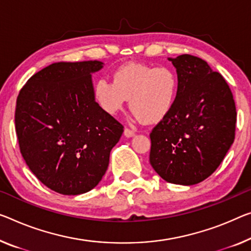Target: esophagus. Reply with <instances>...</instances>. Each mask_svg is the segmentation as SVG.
Listing matches in <instances>:
<instances>
[{
	"mask_svg": "<svg viewBox=\"0 0 251 251\" xmlns=\"http://www.w3.org/2000/svg\"><path fill=\"white\" fill-rule=\"evenodd\" d=\"M134 133H136V131L132 130V129H129V128H126L125 129V136L126 137H128V138L133 137Z\"/></svg>",
	"mask_w": 251,
	"mask_h": 251,
	"instance_id": "1",
	"label": "esophagus"
}]
</instances>
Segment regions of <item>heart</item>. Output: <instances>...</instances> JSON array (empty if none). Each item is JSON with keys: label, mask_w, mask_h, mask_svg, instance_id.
I'll use <instances>...</instances> for the list:
<instances>
[{"label": "heart", "mask_w": 251, "mask_h": 251, "mask_svg": "<svg viewBox=\"0 0 251 251\" xmlns=\"http://www.w3.org/2000/svg\"><path fill=\"white\" fill-rule=\"evenodd\" d=\"M179 83L169 67L146 64L122 65L112 74V83L105 78L94 85V96L100 107L117 114L129 99L130 109L145 123H155L167 117L178 96Z\"/></svg>", "instance_id": "heart-1"}]
</instances>
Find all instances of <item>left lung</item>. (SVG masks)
I'll return each mask as SVG.
<instances>
[{
  "label": "left lung",
  "instance_id": "1",
  "mask_svg": "<svg viewBox=\"0 0 251 251\" xmlns=\"http://www.w3.org/2000/svg\"><path fill=\"white\" fill-rule=\"evenodd\" d=\"M169 60L178 96L150 132L149 160L166 182L194 185L213 174L233 144L236 104L228 83L205 60L187 53Z\"/></svg>",
  "mask_w": 251,
  "mask_h": 251
}]
</instances>
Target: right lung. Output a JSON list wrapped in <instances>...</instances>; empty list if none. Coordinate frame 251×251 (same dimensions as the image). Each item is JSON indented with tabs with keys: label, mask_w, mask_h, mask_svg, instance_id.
Returning a JSON list of instances; mask_svg holds the SVG:
<instances>
[{
	"label": "right lung",
	"mask_w": 251,
	"mask_h": 251,
	"mask_svg": "<svg viewBox=\"0 0 251 251\" xmlns=\"http://www.w3.org/2000/svg\"><path fill=\"white\" fill-rule=\"evenodd\" d=\"M99 60L59 61L30 77L15 106L21 155L38 179L64 195L91 191L109 166L123 126L94 99Z\"/></svg>",
	"instance_id": "right-lung-1"
}]
</instances>
